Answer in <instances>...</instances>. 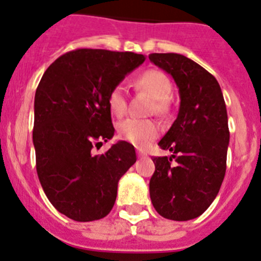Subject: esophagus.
I'll return each mask as SVG.
<instances>
[{
    "label": "esophagus",
    "mask_w": 261,
    "mask_h": 261,
    "mask_svg": "<svg viewBox=\"0 0 261 261\" xmlns=\"http://www.w3.org/2000/svg\"><path fill=\"white\" fill-rule=\"evenodd\" d=\"M137 155H138V158H145V156H147L146 151H143V150H140V149L137 150Z\"/></svg>",
    "instance_id": "34e87169"
}]
</instances>
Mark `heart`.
<instances>
[{"label":"heart","instance_id":"b5f03b06","mask_svg":"<svg viewBox=\"0 0 261 261\" xmlns=\"http://www.w3.org/2000/svg\"><path fill=\"white\" fill-rule=\"evenodd\" d=\"M137 90L147 93L154 98L151 110L158 115H166L171 110L172 83L168 76L159 70H147L137 76L133 81ZM107 105L112 115L121 118L126 112V97L120 87H116L109 93ZM121 140L132 143L137 147H146L159 136L160 126L154 120L126 119L118 126Z\"/></svg>","mask_w":261,"mask_h":261}]
</instances>
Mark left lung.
<instances>
[{"instance_id":"1","label":"left lung","mask_w":261,"mask_h":261,"mask_svg":"<svg viewBox=\"0 0 261 261\" xmlns=\"http://www.w3.org/2000/svg\"><path fill=\"white\" fill-rule=\"evenodd\" d=\"M149 59L173 77L181 99L177 119L158 143L172 155L152 158L150 198L160 216L188 221L211 205L225 176V101L216 79L185 56L152 53Z\"/></svg>"}]
</instances>
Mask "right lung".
I'll use <instances>...</instances> for the list:
<instances>
[{
	"label": "right lung",
	"mask_w": 261,
	"mask_h": 261,
	"mask_svg": "<svg viewBox=\"0 0 261 261\" xmlns=\"http://www.w3.org/2000/svg\"><path fill=\"white\" fill-rule=\"evenodd\" d=\"M145 62L142 54L76 49L53 62L35 94L33 145L38 180L47 199L75 221L107 216L120 177L136 163V150L119 141L105 154L94 147L111 140L109 93Z\"/></svg>",
	"instance_id": "right-lung-1"
}]
</instances>
